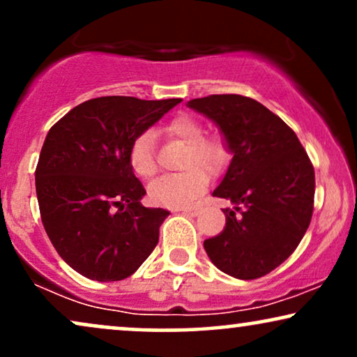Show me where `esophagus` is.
Returning a JSON list of instances; mask_svg holds the SVG:
<instances>
[{"mask_svg":"<svg viewBox=\"0 0 357 357\" xmlns=\"http://www.w3.org/2000/svg\"><path fill=\"white\" fill-rule=\"evenodd\" d=\"M181 211H183V214H188V215H191V218H196V215L201 212V207L199 206L184 207V209H181Z\"/></svg>","mask_w":357,"mask_h":357,"instance_id":"1","label":"esophagus"}]
</instances>
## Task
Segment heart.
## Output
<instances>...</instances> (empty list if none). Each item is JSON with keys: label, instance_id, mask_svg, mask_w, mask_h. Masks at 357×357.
<instances>
[{"label": "heart", "instance_id": "obj_1", "mask_svg": "<svg viewBox=\"0 0 357 357\" xmlns=\"http://www.w3.org/2000/svg\"><path fill=\"white\" fill-rule=\"evenodd\" d=\"M166 132L179 142L186 143L188 151L183 158V173L161 176L150 186L148 196L158 206L186 207L201 196L207 186V174H219L231 160V151L224 137L207 135L204 126L189 115H178L166 125ZM128 165L142 179H151L156 174V155L153 133L143 132L133 139L128 150Z\"/></svg>", "mask_w": 357, "mask_h": 357}]
</instances>
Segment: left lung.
<instances>
[{
    "label": "left lung",
    "mask_w": 357,
    "mask_h": 357,
    "mask_svg": "<svg viewBox=\"0 0 357 357\" xmlns=\"http://www.w3.org/2000/svg\"><path fill=\"white\" fill-rule=\"evenodd\" d=\"M188 107L222 132L231 165L212 196L231 201L225 227L204 249L220 272L241 280L264 277L283 264L313 215L314 169L298 137L254 98L224 93Z\"/></svg>",
    "instance_id": "obj_1"
}]
</instances>
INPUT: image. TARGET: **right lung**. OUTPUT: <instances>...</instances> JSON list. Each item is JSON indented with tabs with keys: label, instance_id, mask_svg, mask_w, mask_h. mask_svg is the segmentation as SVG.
<instances>
[{
	"label": "right lung",
	"instance_id": "add662e5",
	"mask_svg": "<svg viewBox=\"0 0 357 357\" xmlns=\"http://www.w3.org/2000/svg\"><path fill=\"white\" fill-rule=\"evenodd\" d=\"M179 102L98 97L49 130L36 168L40 219L57 254L84 277L123 280L156 247L169 212L139 202L146 191L128 150Z\"/></svg>",
	"mask_w": 357,
	"mask_h": 357
}]
</instances>
